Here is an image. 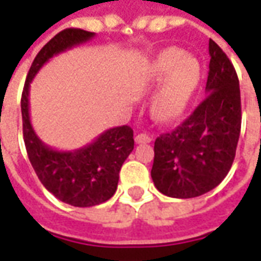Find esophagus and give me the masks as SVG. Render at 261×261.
<instances>
[{"mask_svg":"<svg viewBox=\"0 0 261 261\" xmlns=\"http://www.w3.org/2000/svg\"><path fill=\"white\" fill-rule=\"evenodd\" d=\"M135 141H136V143H149L152 141V138L148 134H138Z\"/></svg>","mask_w":261,"mask_h":261,"instance_id":"1","label":"esophagus"}]
</instances>
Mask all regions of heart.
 I'll use <instances>...</instances> for the list:
<instances>
[{
	"label": "heart",
	"instance_id": "b5f03b06",
	"mask_svg": "<svg viewBox=\"0 0 261 261\" xmlns=\"http://www.w3.org/2000/svg\"><path fill=\"white\" fill-rule=\"evenodd\" d=\"M201 64L194 56L171 47L152 60L146 82L149 89L158 87L152 97V116L171 122L182 115L200 85Z\"/></svg>",
	"mask_w": 261,
	"mask_h": 261
}]
</instances>
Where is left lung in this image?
<instances>
[{
    "mask_svg": "<svg viewBox=\"0 0 261 261\" xmlns=\"http://www.w3.org/2000/svg\"><path fill=\"white\" fill-rule=\"evenodd\" d=\"M207 96L172 132L155 141L151 176L159 192L194 198L228 174L241 129L240 86L227 54L210 40Z\"/></svg>",
    "mask_w": 261,
    "mask_h": 261,
    "instance_id": "left-lung-1",
    "label": "left lung"
}]
</instances>
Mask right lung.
I'll return each mask as SVG.
<instances>
[{
  "label": "right lung",
  "instance_id": "obj_1",
  "mask_svg": "<svg viewBox=\"0 0 261 261\" xmlns=\"http://www.w3.org/2000/svg\"><path fill=\"white\" fill-rule=\"evenodd\" d=\"M93 36L80 29H66L56 34L36 56L21 96L22 135L30 162L45 190L73 207H93L112 198L118 188L119 171L134 151V130L127 125L112 127L82 149L56 151L41 142L31 126L29 90L45 61Z\"/></svg>",
  "mask_w": 261,
  "mask_h": 261
}]
</instances>
